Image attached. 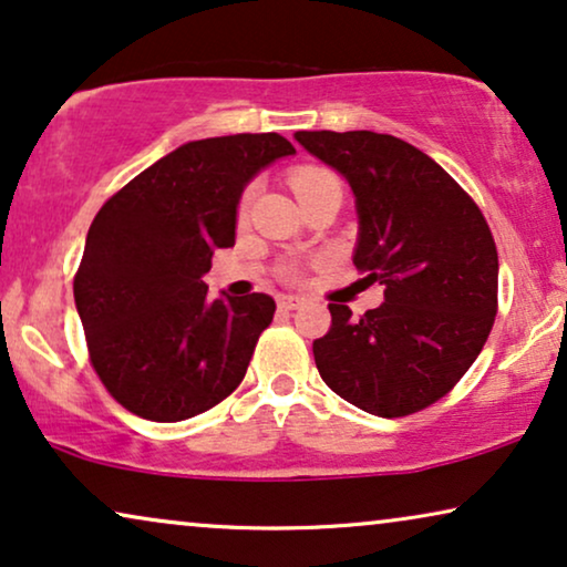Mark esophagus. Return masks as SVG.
Segmentation results:
<instances>
[{"label":"esophagus","mask_w":567,"mask_h":567,"mask_svg":"<svg viewBox=\"0 0 567 567\" xmlns=\"http://www.w3.org/2000/svg\"><path fill=\"white\" fill-rule=\"evenodd\" d=\"M301 305H305L301 297H278V307L281 309H299Z\"/></svg>","instance_id":"obj_1"}]
</instances>
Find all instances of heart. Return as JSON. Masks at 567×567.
<instances>
[{
  "mask_svg": "<svg viewBox=\"0 0 567 567\" xmlns=\"http://www.w3.org/2000/svg\"><path fill=\"white\" fill-rule=\"evenodd\" d=\"M289 185L293 190V196L299 198V204H305L317 193L330 188V185H340L338 177L330 173L328 167H317V165H299V167H291L289 169ZM252 196H255V188L252 185H247L243 190V196L237 200V216L239 219H245L247 212H250V204H252ZM289 278H297V268H286L284 270Z\"/></svg>",
  "mask_w": 567,
  "mask_h": 567,
  "instance_id": "1",
  "label": "heart"
}]
</instances>
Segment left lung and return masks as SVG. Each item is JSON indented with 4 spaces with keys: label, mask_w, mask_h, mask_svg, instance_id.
I'll use <instances>...</instances> for the list:
<instances>
[{
    "label": "left lung",
    "mask_w": 567,
    "mask_h": 567,
    "mask_svg": "<svg viewBox=\"0 0 567 567\" xmlns=\"http://www.w3.org/2000/svg\"><path fill=\"white\" fill-rule=\"evenodd\" d=\"M355 196L353 266L384 286L382 307L353 317L328 305L312 343L324 384L379 417L413 415L454 390L498 312V250L470 193L429 154L374 131H297Z\"/></svg>",
    "instance_id": "1"
}]
</instances>
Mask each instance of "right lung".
<instances>
[{"label":"right lung","instance_id":"obj_1","mask_svg":"<svg viewBox=\"0 0 567 567\" xmlns=\"http://www.w3.org/2000/svg\"><path fill=\"white\" fill-rule=\"evenodd\" d=\"M293 154L278 134L188 142L111 196L87 231L74 276L90 363L115 402L175 423L206 413L245 379L268 293L208 299L214 250L235 245L250 177Z\"/></svg>","mask_w":567,"mask_h":567}]
</instances>
